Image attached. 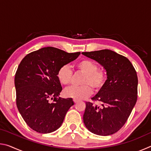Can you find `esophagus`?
I'll return each mask as SVG.
<instances>
[{"mask_svg":"<svg viewBox=\"0 0 151 151\" xmlns=\"http://www.w3.org/2000/svg\"><path fill=\"white\" fill-rule=\"evenodd\" d=\"M73 101H74V103H76L78 102V101L76 100V99H73Z\"/></svg>","mask_w":151,"mask_h":151,"instance_id":"1","label":"esophagus"}]
</instances>
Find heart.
Segmentation results:
<instances>
[{
	"mask_svg": "<svg viewBox=\"0 0 151 151\" xmlns=\"http://www.w3.org/2000/svg\"><path fill=\"white\" fill-rule=\"evenodd\" d=\"M78 70L85 74L82 81L81 86H71L65 91V94L68 97L76 100H83L93 93V87L99 91L103 87L106 80L105 71L98 69L97 65L88 59H83L76 63ZM57 78L61 85H70L73 78V72L69 66H63L58 70Z\"/></svg>",
	"mask_w": 151,
	"mask_h": 151,
	"instance_id": "obj_1",
	"label": "heart"
}]
</instances>
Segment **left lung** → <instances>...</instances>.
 I'll list each match as a JSON object with an SVG mask.
<instances>
[{"label":"left lung","mask_w":151,"mask_h":151,"mask_svg":"<svg viewBox=\"0 0 151 151\" xmlns=\"http://www.w3.org/2000/svg\"><path fill=\"white\" fill-rule=\"evenodd\" d=\"M103 66L107 78L92 100L102 106L86 102L83 115L85 127L93 133L108 136L121 129L137 100L138 78L130 60L114 51L104 49L82 52Z\"/></svg>","instance_id":"left-lung-1"}]
</instances>
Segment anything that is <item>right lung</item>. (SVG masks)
<instances>
[{
	"instance_id": "right-lung-1",
	"label": "right lung",
	"mask_w": 151,
	"mask_h": 151,
	"mask_svg": "<svg viewBox=\"0 0 151 151\" xmlns=\"http://www.w3.org/2000/svg\"><path fill=\"white\" fill-rule=\"evenodd\" d=\"M80 54L48 47L29 53L21 60L14 77L17 106L32 130L50 133L63 124L74 102L72 98H58L63 88L57 73ZM53 98L54 102H50Z\"/></svg>"
}]
</instances>
